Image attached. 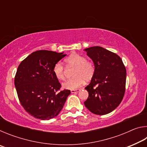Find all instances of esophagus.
Instances as JSON below:
<instances>
[{
	"instance_id": "1",
	"label": "esophagus",
	"mask_w": 147,
	"mask_h": 147,
	"mask_svg": "<svg viewBox=\"0 0 147 147\" xmlns=\"http://www.w3.org/2000/svg\"><path fill=\"white\" fill-rule=\"evenodd\" d=\"M80 89H74V90H71V93H78V92H79Z\"/></svg>"
}]
</instances>
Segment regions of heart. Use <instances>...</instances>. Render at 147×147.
Segmentation results:
<instances>
[{
    "label": "heart",
    "mask_w": 147,
    "mask_h": 147,
    "mask_svg": "<svg viewBox=\"0 0 147 147\" xmlns=\"http://www.w3.org/2000/svg\"><path fill=\"white\" fill-rule=\"evenodd\" d=\"M65 62L68 67H74L73 78L69 79L62 84L64 89L74 90L82 85L84 80L89 81L94 76L95 67L91 61L86 59L85 56L78 54H73L65 59ZM54 76L59 80L65 79V69L61 63H56L53 67Z\"/></svg>",
    "instance_id": "obj_1"
}]
</instances>
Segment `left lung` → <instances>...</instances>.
<instances>
[{
	"instance_id": "left-lung-1",
	"label": "left lung",
	"mask_w": 147,
	"mask_h": 147,
	"mask_svg": "<svg viewBox=\"0 0 147 147\" xmlns=\"http://www.w3.org/2000/svg\"><path fill=\"white\" fill-rule=\"evenodd\" d=\"M93 60L95 71L85 89L89 96L84 104L91 113L106 115L113 111L123 100L126 87V70L117 54L102 47L86 49Z\"/></svg>"
}]
</instances>
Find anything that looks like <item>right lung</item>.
<instances>
[{"mask_svg":"<svg viewBox=\"0 0 147 147\" xmlns=\"http://www.w3.org/2000/svg\"><path fill=\"white\" fill-rule=\"evenodd\" d=\"M66 54L41 50L21 61L15 76V86L21 106L30 115L49 120L58 115L71 91L61 85L53 73L56 63Z\"/></svg>","mask_w":147,"mask_h":147,"instance_id":"right-lung-1","label":"right lung"}]
</instances>
